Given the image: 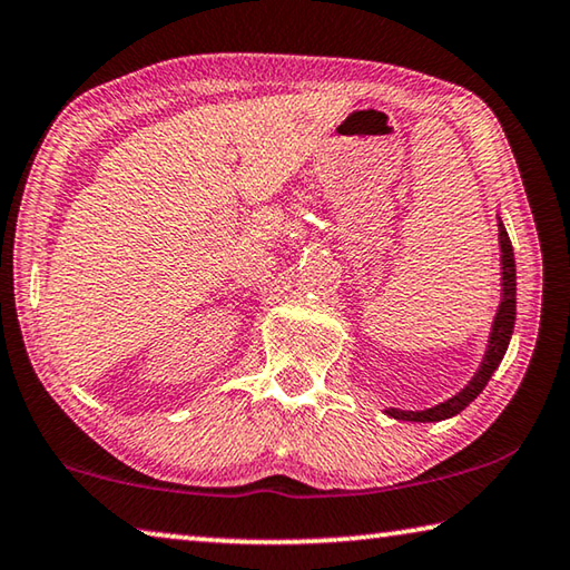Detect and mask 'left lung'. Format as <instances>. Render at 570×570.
I'll return each instance as SVG.
<instances>
[{
  "instance_id": "left-lung-1",
  "label": "left lung",
  "mask_w": 570,
  "mask_h": 570,
  "mask_svg": "<svg viewBox=\"0 0 570 570\" xmlns=\"http://www.w3.org/2000/svg\"><path fill=\"white\" fill-rule=\"evenodd\" d=\"M500 226V262H503V302L498 306V314H495V322H493V332H490V344H488V352H485V360H482L480 370L475 377L470 380V384L455 397L438 404V407H430V410H422V412H402V410H390V414L394 420H410V422H438V420H445L452 417V414H458L468 407V404L478 397L485 387L488 380L493 377V372L498 370L500 360H503V354L508 350V342H510V334H513V324H515V258H513V246H510V238H508V230L503 224Z\"/></svg>"
}]
</instances>
